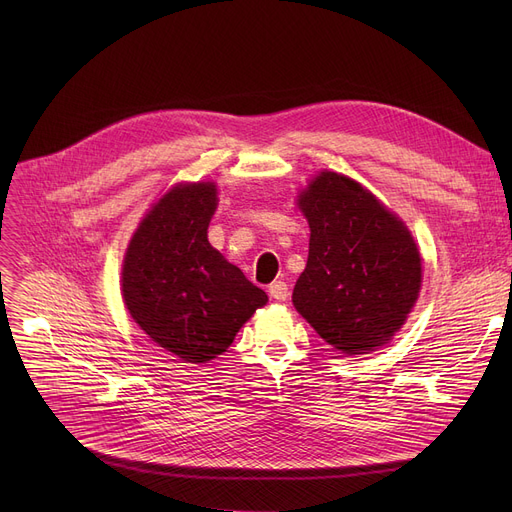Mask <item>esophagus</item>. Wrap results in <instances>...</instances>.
<instances>
[{"instance_id":"obj_1","label":"esophagus","mask_w":512,"mask_h":512,"mask_svg":"<svg viewBox=\"0 0 512 512\" xmlns=\"http://www.w3.org/2000/svg\"><path fill=\"white\" fill-rule=\"evenodd\" d=\"M270 297L272 299H276V301H286L288 297H290V290H288V284L286 282H282V280H278V282H272L270 284Z\"/></svg>"}]
</instances>
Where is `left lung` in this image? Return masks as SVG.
Listing matches in <instances>:
<instances>
[{"label":"left lung","mask_w":512,"mask_h":512,"mask_svg":"<svg viewBox=\"0 0 512 512\" xmlns=\"http://www.w3.org/2000/svg\"><path fill=\"white\" fill-rule=\"evenodd\" d=\"M309 257L292 303L346 355L386 344L421 288V257L407 226L359 182L321 172L299 197Z\"/></svg>","instance_id":"1"}]
</instances>
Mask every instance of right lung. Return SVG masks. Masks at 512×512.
Here are the masks:
<instances>
[{"instance_id": "1", "label": "right lung", "mask_w": 512, "mask_h": 512, "mask_svg": "<svg viewBox=\"0 0 512 512\" xmlns=\"http://www.w3.org/2000/svg\"><path fill=\"white\" fill-rule=\"evenodd\" d=\"M218 205L213 182L178 184L134 232L124 265L122 297L153 342L184 363L226 353L267 294L207 240Z\"/></svg>"}]
</instances>
